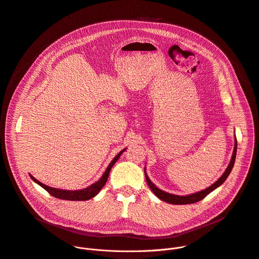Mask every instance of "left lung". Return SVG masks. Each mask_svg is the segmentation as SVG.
Segmentation results:
<instances>
[{
  "label": "left lung",
  "instance_id": "obj_1",
  "mask_svg": "<svg viewBox=\"0 0 259 259\" xmlns=\"http://www.w3.org/2000/svg\"><path fill=\"white\" fill-rule=\"evenodd\" d=\"M236 155H237V138H235V147H234V152H233V156H232V159H231V162L228 166V168L226 169V171L224 172V174L221 175L218 180H216L212 186H210L209 188L201 191V192H198V193H195V194H191V195H188V196H178V195H173V194H169L167 192H164L162 190H160L159 188H157L155 184L151 181V179L149 178V176H147V173L145 171V168H144V175H145V179H146V182L147 184H149L150 189L153 191V193L162 201H165L166 203H170V204H173V205H184V204H193V203H197L201 200H203L207 195H209L211 192H213L214 190H216L217 188H219L221 184H223L226 179L228 178V176L230 175V173L232 172V169L234 167V164H235V161H236Z\"/></svg>",
  "mask_w": 259,
  "mask_h": 259
}]
</instances>
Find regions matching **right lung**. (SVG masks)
<instances>
[{
  "instance_id": "1",
  "label": "right lung",
  "mask_w": 259,
  "mask_h": 259,
  "mask_svg": "<svg viewBox=\"0 0 259 259\" xmlns=\"http://www.w3.org/2000/svg\"><path fill=\"white\" fill-rule=\"evenodd\" d=\"M126 151V149H124L123 151H121L114 159L113 161L109 163V165L107 166L106 170L104 171V173L102 174V176L100 177V179L98 181H96L95 183L91 184L90 187L83 189V190H78V191H68V190H60V189H55V188H51L49 186H46V184L42 183L41 181H39L38 179H35L31 174H29L30 178L35 182L38 183L40 187H42L44 190H46L50 195H52L55 198L61 199V200H68V201H87L89 199H92L93 197H95L100 190L104 187V184L108 178V174L110 172V169L113 168V166L115 165V163L120 159L121 155Z\"/></svg>"
}]
</instances>
